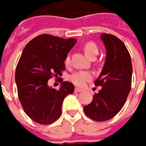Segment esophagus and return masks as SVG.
I'll use <instances>...</instances> for the list:
<instances>
[{"label": "esophagus", "mask_w": 146, "mask_h": 146, "mask_svg": "<svg viewBox=\"0 0 146 146\" xmlns=\"http://www.w3.org/2000/svg\"><path fill=\"white\" fill-rule=\"evenodd\" d=\"M75 93H79V92H82V89H79V88H75Z\"/></svg>", "instance_id": "esophagus-1"}]
</instances>
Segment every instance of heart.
<instances>
[{
  "label": "heart",
  "instance_id": "obj_1",
  "mask_svg": "<svg viewBox=\"0 0 146 146\" xmlns=\"http://www.w3.org/2000/svg\"><path fill=\"white\" fill-rule=\"evenodd\" d=\"M83 50H84L85 53L87 55V56L91 59L96 58V56H98V52H99V48H98V45L94 42H86L83 46ZM64 64L67 66L70 65L71 64V56L69 54L67 55L65 57ZM92 78H93L92 73L87 71H76L68 77L69 81L79 87L84 86L88 82L91 81Z\"/></svg>",
  "mask_w": 146,
  "mask_h": 146
}]
</instances>
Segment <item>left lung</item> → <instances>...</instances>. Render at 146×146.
<instances>
[{"label": "left lung", "instance_id": "left-lung-1", "mask_svg": "<svg viewBox=\"0 0 146 146\" xmlns=\"http://www.w3.org/2000/svg\"><path fill=\"white\" fill-rule=\"evenodd\" d=\"M101 38L106 47V60L94 85L101 89L83 108L86 116L98 122L113 118L123 107L131 91L133 71L124 43L109 34H102Z\"/></svg>", "mask_w": 146, "mask_h": 146}]
</instances>
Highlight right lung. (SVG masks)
<instances>
[{
    "mask_svg": "<svg viewBox=\"0 0 146 146\" xmlns=\"http://www.w3.org/2000/svg\"><path fill=\"white\" fill-rule=\"evenodd\" d=\"M77 40L52 35H38L27 44L15 69L19 100L26 114L38 123L57 120L65 97L74 93L71 82H63L59 90L48 87V79L65 70L64 60Z\"/></svg>",
    "mask_w": 146,
    "mask_h": 146,
    "instance_id": "obj_1",
    "label": "right lung"
}]
</instances>
